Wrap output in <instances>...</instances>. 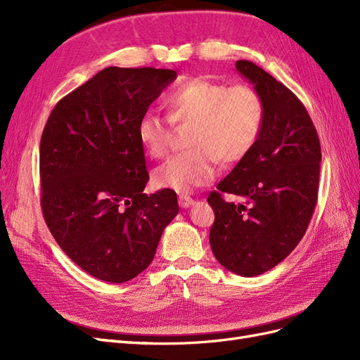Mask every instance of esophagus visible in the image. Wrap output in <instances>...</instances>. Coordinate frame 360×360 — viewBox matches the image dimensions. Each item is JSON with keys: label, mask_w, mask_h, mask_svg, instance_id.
Returning a JSON list of instances; mask_svg holds the SVG:
<instances>
[{"label": "esophagus", "mask_w": 360, "mask_h": 360, "mask_svg": "<svg viewBox=\"0 0 360 360\" xmlns=\"http://www.w3.org/2000/svg\"><path fill=\"white\" fill-rule=\"evenodd\" d=\"M179 202H180V205L183 207V209H188V207H191V205L195 202V200H193V198H191L189 195H184V193H181L180 197H179Z\"/></svg>", "instance_id": "esophagus-1"}]
</instances>
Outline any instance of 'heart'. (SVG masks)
<instances>
[{"label": "heart", "instance_id": "1", "mask_svg": "<svg viewBox=\"0 0 360 360\" xmlns=\"http://www.w3.org/2000/svg\"><path fill=\"white\" fill-rule=\"evenodd\" d=\"M169 122L193 123L191 150L169 158L153 172L158 188L189 192L210 183L224 165L242 162L254 148L264 124V102L249 85H226L209 79H192L165 97ZM165 118L146 112L138 122V139L147 153L163 158L171 143V126Z\"/></svg>", "mask_w": 360, "mask_h": 360}]
</instances>
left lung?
Wrapping results in <instances>:
<instances>
[{"label":"left lung","mask_w":360,"mask_h":360,"mask_svg":"<svg viewBox=\"0 0 360 360\" xmlns=\"http://www.w3.org/2000/svg\"><path fill=\"white\" fill-rule=\"evenodd\" d=\"M236 69L264 102V124L250 153L210 192V246L233 274L257 276L287 258L307 233L319 195L321 148L307 108L287 86L238 60ZM222 193L241 198L225 202Z\"/></svg>","instance_id":"8db88e82"}]
</instances>
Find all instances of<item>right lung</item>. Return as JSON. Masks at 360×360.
<instances>
[{"label": "right lung", "instance_id": "add662e5", "mask_svg": "<svg viewBox=\"0 0 360 360\" xmlns=\"http://www.w3.org/2000/svg\"><path fill=\"white\" fill-rule=\"evenodd\" d=\"M177 78L169 69L106 68L64 96L40 139V205L51 234L76 266L106 282L146 270L177 193L147 195L138 122Z\"/></svg>", "mask_w": 360, "mask_h": 360}]
</instances>
